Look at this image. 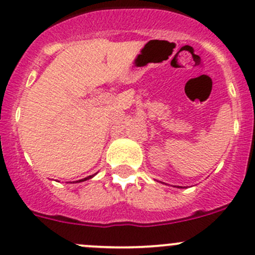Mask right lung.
<instances>
[{
  "instance_id": "1",
  "label": "right lung",
  "mask_w": 255,
  "mask_h": 255,
  "mask_svg": "<svg viewBox=\"0 0 255 255\" xmlns=\"http://www.w3.org/2000/svg\"><path fill=\"white\" fill-rule=\"evenodd\" d=\"M92 176H89V177H85V179H82V180H79V182H81V181H85V180H87V179H91Z\"/></svg>"
}]
</instances>
